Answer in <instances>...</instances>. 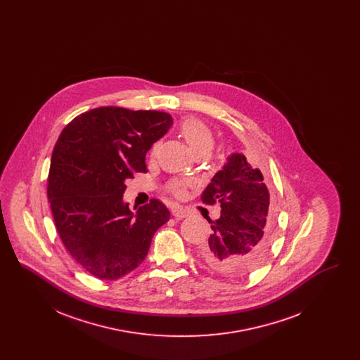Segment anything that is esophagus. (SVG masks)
Masks as SVG:
<instances>
[{
	"instance_id": "obj_1",
	"label": "esophagus",
	"mask_w": 360,
	"mask_h": 360,
	"mask_svg": "<svg viewBox=\"0 0 360 360\" xmlns=\"http://www.w3.org/2000/svg\"><path fill=\"white\" fill-rule=\"evenodd\" d=\"M172 214L176 219H185V217H188V214H190V212H188V209H184L181 206H174L172 207Z\"/></svg>"
}]
</instances>
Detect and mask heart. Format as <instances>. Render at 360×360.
Instances as JSON below:
<instances>
[{"mask_svg": "<svg viewBox=\"0 0 360 360\" xmlns=\"http://www.w3.org/2000/svg\"><path fill=\"white\" fill-rule=\"evenodd\" d=\"M179 131H181V135L185 139V141L188 143L190 150L193 151V154H198V153L207 154L212 150L213 141H214L213 134L205 122L194 117H188L181 122ZM156 146L158 144H154L153 151H155ZM186 188H188L186 182L172 181L170 184V190L176 197H184L186 193Z\"/></svg>", "mask_w": 360, "mask_h": 360, "instance_id": "1", "label": "heart"}]
</instances>
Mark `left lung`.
Returning <instances> with one entry per match:
<instances>
[{
    "instance_id": "8db88e82",
    "label": "left lung",
    "mask_w": 360,
    "mask_h": 360,
    "mask_svg": "<svg viewBox=\"0 0 360 360\" xmlns=\"http://www.w3.org/2000/svg\"><path fill=\"white\" fill-rule=\"evenodd\" d=\"M201 200L221 206L217 220L207 219L213 232L200 247L201 259L231 278L250 274L266 257L271 239L270 193L262 172L244 155L232 154Z\"/></svg>"
}]
</instances>
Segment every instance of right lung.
<instances>
[{"instance_id":"right-lung-1","label":"right lung","mask_w":360,"mask_h":360,"mask_svg":"<svg viewBox=\"0 0 360 360\" xmlns=\"http://www.w3.org/2000/svg\"><path fill=\"white\" fill-rule=\"evenodd\" d=\"M172 125L165 112L101 106L69 122L53 147L47 195L56 231L70 255L98 279L134 271L170 220L159 200L134 214L122 194L125 179L147 172V151Z\"/></svg>"}]
</instances>
